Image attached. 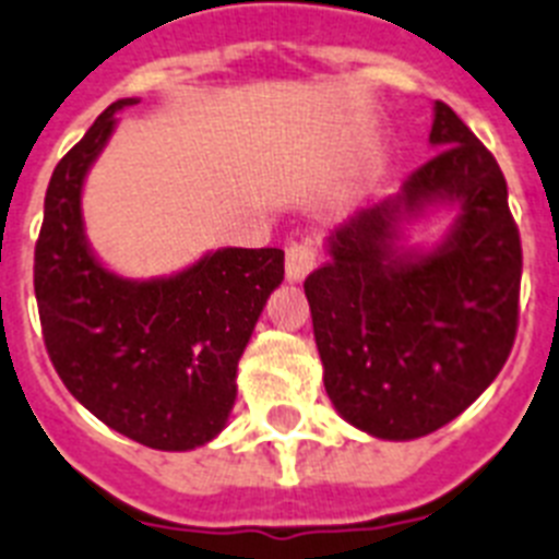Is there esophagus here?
<instances>
[{"label":"esophagus","mask_w":559,"mask_h":559,"mask_svg":"<svg viewBox=\"0 0 559 559\" xmlns=\"http://www.w3.org/2000/svg\"><path fill=\"white\" fill-rule=\"evenodd\" d=\"M317 246L311 240L290 242L288 254H285V274H288L290 283H299V280L311 274L317 269Z\"/></svg>","instance_id":"esophagus-1"}]
</instances>
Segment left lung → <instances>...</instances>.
<instances>
[{
	"label": "left lung",
	"instance_id": "8db88e82",
	"mask_svg": "<svg viewBox=\"0 0 559 559\" xmlns=\"http://www.w3.org/2000/svg\"><path fill=\"white\" fill-rule=\"evenodd\" d=\"M438 146L399 200L353 214L331 260L305 280L333 407L376 438L407 441L461 416L507 365L518 336L523 248L507 178L475 132L436 102ZM457 199L432 255L394 246V214Z\"/></svg>",
	"mask_w": 559,
	"mask_h": 559
}]
</instances>
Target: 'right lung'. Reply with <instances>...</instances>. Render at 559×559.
<instances>
[{"label": "right lung", "mask_w": 559, "mask_h": 559, "mask_svg": "<svg viewBox=\"0 0 559 559\" xmlns=\"http://www.w3.org/2000/svg\"><path fill=\"white\" fill-rule=\"evenodd\" d=\"M109 104L52 169L33 288L47 356L95 418L152 450H194L226 424L237 361L271 290L283 248H223L152 283L109 274L90 254L81 183L116 127Z\"/></svg>", "instance_id": "obj_1"}]
</instances>
